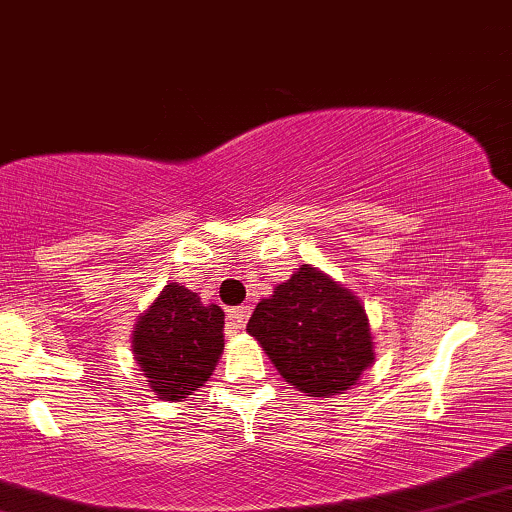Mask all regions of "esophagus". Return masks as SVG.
<instances>
[{
	"label": "esophagus",
	"instance_id": "1",
	"mask_svg": "<svg viewBox=\"0 0 512 512\" xmlns=\"http://www.w3.org/2000/svg\"><path fill=\"white\" fill-rule=\"evenodd\" d=\"M250 318V306H236V309L227 311V320H229V332H238L243 330L245 323Z\"/></svg>",
	"mask_w": 512,
	"mask_h": 512
}]
</instances>
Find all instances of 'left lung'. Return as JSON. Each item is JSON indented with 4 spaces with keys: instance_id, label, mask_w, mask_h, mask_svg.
I'll return each instance as SVG.
<instances>
[{
    "instance_id": "1",
    "label": "left lung",
    "mask_w": 512,
    "mask_h": 512,
    "mask_svg": "<svg viewBox=\"0 0 512 512\" xmlns=\"http://www.w3.org/2000/svg\"><path fill=\"white\" fill-rule=\"evenodd\" d=\"M248 335L278 374L311 398L349 391L374 363L365 304L313 264L295 269L255 306Z\"/></svg>"
}]
</instances>
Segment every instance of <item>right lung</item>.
<instances>
[{"instance_id":"1","label":"right lung","mask_w":512,"mask_h":512,"mask_svg":"<svg viewBox=\"0 0 512 512\" xmlns=\"http://www.w3.org/2000/svg\"><path fill=\"white\" fill-rule=\"evenodd\" d=\"M224 311L203 304L199 292L163 285L138 316L131 349L147 384L161 400L180 403L206 384L224 349Z\"/></svg>"}]
</instances>
